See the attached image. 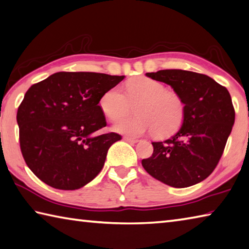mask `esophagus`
<instances>
[{
    "mask_svg": "<svg viewBox=\"0 0 249 249\" xmlns=\"http://www.w3.org/2000/svg\"><path fill=\"white\" fill-rule=\"evenodd\" d=\"M124 140H125V142H130V143L138 142V139L137 138H133V137H128V136H125Z\"/></svg>",
    "mask_w": 249,
    "mask_h": 249,
    "instance_id": "esophagus-1",
    "label": "esophagus"
}]
</instances>
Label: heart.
I'll use <instances>...</instances> for the list:
<instances>
[{
  "instance_id": "b5f03b06",
  "label": "heart",
  "mask_w": 249,
  "mask_h": 249,
  "mask_svg": "<svg viewBox=\"0 0 249 249\" xmlns=\"http://www.w3.org/2000/svg\"><path fill=\"white\" fill-rule=\"evenodd\" d=\"M126 94L120 87H113L102 94L99 106L107 119L115 121L136 106L137 116L124 118L113 125L115 132L128 136L155 132L164 138L174 134L185 119V103L178 94L168 91L160 81L148 78H133L126 84Z\"/></svg>"
}]
</instances>
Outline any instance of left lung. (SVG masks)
<instances>
[{"label": "left lung", "instance_id": "8db88e82", "mask_svg": "<svg viewBox=\"0 0 249 249\" xmlns=\"http://www.w3.org/2000/svg\"><path fill=\"white\" fill-rule=\"evenodd\" d=\"M148 77L170 85L185 103V119L174 136L152 142L142 164L152 178L172 187H188L207 178L222 157L235 111L228 89L207 75L162 70Z\"/></svg>", "mask_w": 249, "mask_h": 249}]
</instances>
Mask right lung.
I'll list each match as a JSON object with an SVG mask.
<instances>
[{"label": "right lung", "mask_w": 249, "mask_h": 249, "mask_svg": "<svg viewBox=\"0 0 249 249\" xmlns=\"http://www.w3.org/2000/svg\"><path fill=\"white\" fill-rule=\"evenodd\" d=\"M90 71H58L27 90L17 123L24 160L49 186L74 191L96 178L122 136L94 135L107 126L99 101L124 79Z\"/></svg>", "instance_id": "1"}]
</instances>
